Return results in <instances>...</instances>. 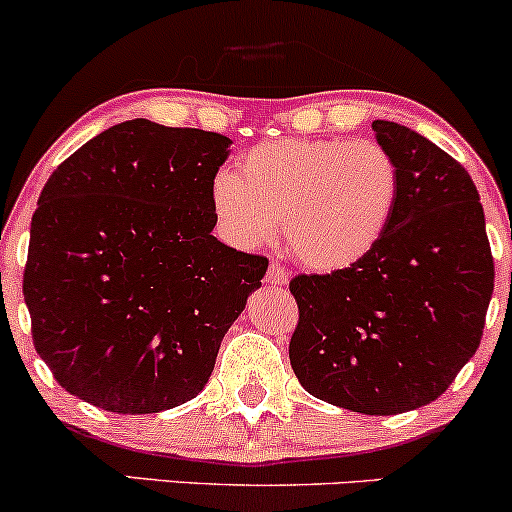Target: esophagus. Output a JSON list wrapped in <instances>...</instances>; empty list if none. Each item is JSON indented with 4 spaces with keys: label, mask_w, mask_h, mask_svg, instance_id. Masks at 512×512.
<instances>
[{
    "label": "esophagus",
    "mask_w": 512,
    "mask_h": 512,
    "mask_svg": "<svg viewBox=\"0 0 512 512\" xmlns=\"http://www.w3.org/2000/svg\"><path fill=\"white\" fill-rule=\"evenodd\" d=\"M267 284H272V286L289 284V272H286L279 262H272L267 269Z\"/></svg>",
    "instance_id": "1"
}]
</instances>
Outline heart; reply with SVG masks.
Returning <instances> with one entry per match:
<instances>
[{
    "mask_svg": "<svg viewBox=\"0 0 512 512\" xmlns=\"http://www.w3.org/2000/svg\"><path fill=\"white\" fill-rule=\"evenodd\" d=\"M399 187V166L385 146L289 137L245 151L238 175H216L211 207L233 243L255 248L281 226L293 260L334 274L378 248L395 219Z\"/></svg>",
    "mask_w": 512,
    "mask_h": 512,
    "instance_id": "b5f03b06",
    "label": "heart"
}]
</instances>
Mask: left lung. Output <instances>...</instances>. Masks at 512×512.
Instances as JSON below:
<instances>
[{"instance_id":"8db88e82","label":"left lung","mask_w":512,"mask_h":512,"mask_svg":"<svg viewBox=\"0 0 512 512\" xmlns=\"http://www.w3.org/2000/svg\"><path fill=\"white\" fill-rule=\"evenodd\" d=\"M373 132L402 175L395 219L354 267L291 279L289 358L313 397L390 416L438 399L479 349L493 257L467 170L397 122Z\"/></svg>"}]
</instances>
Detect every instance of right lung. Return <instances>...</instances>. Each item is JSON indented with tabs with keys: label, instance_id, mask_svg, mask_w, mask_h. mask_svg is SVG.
I'll return each instance as SVG.
<instances>
[{
	"label": "right lung",
	"instance_id": "obj_1",
	"mask_svg": "<svg viewBox=\"0 0 512 512\" xmlns=\"http://www.w3.org/2000/svg\"><path fill=\"white\" fill-rule=\"evenodd\" d=\"M231 139L127 120L57 166L23 269L33 344L69 395L156 414L207 385L267 257L211 236Z\"/></svg>",
	"mask_w": 512,
	"mask_h": 512
}]
</instances>
